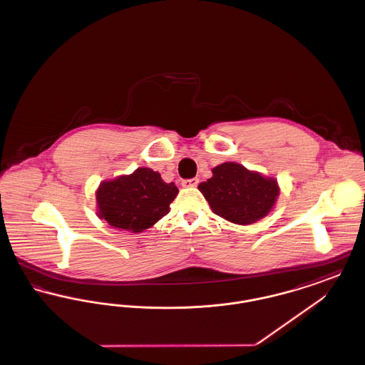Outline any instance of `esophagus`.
<instances>
[{
	"instance_id": "obj_1",
	"label": "esophagus",
	"mask_w": 365,
	"mask_h": 365,
	"mask_svg": "<svg viewBox=\"0 0 365 365\" xmlns=\"http://www.w3.org/2000/svg\"><path fill=\"white\" fill-rule=\"evenodd\" d=\"M198 182H200V179H198V178L183 179V180H182V186H183V187H194V186H197V185H198Z\"/></svg>"
}]
</instances>
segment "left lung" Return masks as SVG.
Masks as SVG:
<instances>
[{
    "label": "left lung",
    "mask_w": 365,
    "mask_h": 365,
    "mask_svg": "<svg viewBox=\"0 0 365 365\" xmlns=\"http://www.w3.org/2000/svg\"><path fill=\"white\" fill-rule=\"evenodd\" d=\"M198 186L212 210L235 225H252L267 216L279 194L275 179L252 173L237 163H223Z\"/></svg>",
    "instance_id": "left-lung-1"
}]
</instances>
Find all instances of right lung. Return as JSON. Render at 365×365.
I'll list each match as a JSON object with an SVG mask.
<instances>
[{"label": "right lung", "instance_id": "add662e5", "mask_svg": "<svg viewBox=\"0 0 365 365\" xmlns=\"http://www.w3.org/2000/svg\"><path fill=\"white\" fill-rule=\"evenodd\" d=\"M178 191L174 182L165 183L158 173L138 168L101 183L96 194L98 216L110 227L140 232L170 212Z\"/></svg>", "mask_w": 365, "mask_h": 365}]
</instances>
